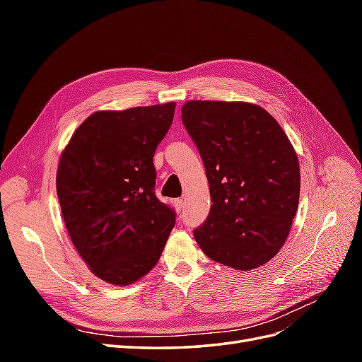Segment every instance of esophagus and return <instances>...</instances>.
I'll list each match as a JSON object with an SVG mask.
<instances>
[{"mask_svg":"<svg viewBox=\"0 0 362 362\" xmlns=\"http://www.w3.org/2000/svg\"><path fill=\"white\" fill-rule=\"evenodd\" d=\"M173 206H175V210H177V211H181L182 206H184V201L182 199H175Z\"/></svg>","mask_w":362,"mask_h":362,"instance_id":"obj_1","label":"esophagus"}]
</instances>
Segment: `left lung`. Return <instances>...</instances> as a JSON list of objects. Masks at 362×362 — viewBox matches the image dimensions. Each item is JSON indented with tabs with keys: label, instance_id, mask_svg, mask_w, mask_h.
Masks as SVG:
<instances>
[{
	"label": "left lung",
	"instance_id": "8db88e82",
	"mask_svg": "<svg viewBox=\"0 0 362 362\" xmlns=\"http://www.w3.org/2000/svg\"><path fill=\"white\" fill-rule=\"evenodd\" d=\"M181 113L213 201L196 243L237 270L266 264L286 243L299 204V160L287 134L249 103L189 101Z\"/></svg>",
	"mask_w": 362,
	"mask_h": 362
}]
</instances>
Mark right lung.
<instances>
[{"label": "right lung", "mask_w": 362, "mask_h": 362, "mask_svg": "<svg viewBox=\"0 0 362 362\" xmlns=\"http://www.w3.org/2000/svg\"><path fill=\"white\" fill-rule=\"evenodd\" d=\"M175 105L96 112L62 152L56 184L68 234L93 275L113 286L154 269L175 226L152 163Z\"/></svg>", "instance_id": "obj_1"}]
</instances>
